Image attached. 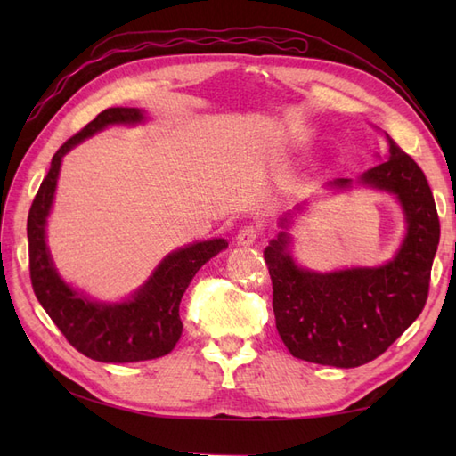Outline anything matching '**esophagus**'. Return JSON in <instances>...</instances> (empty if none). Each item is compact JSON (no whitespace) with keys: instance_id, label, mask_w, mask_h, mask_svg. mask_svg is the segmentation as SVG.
Returning a JSON list of instances; mask_svg holds the SVG:
<instances>
[{"instance_id":"1","label":"esophagus","mask_w":456,"mask_h":456,"mask_svg":"<svg viewBox=\"0 0 456 456\" xmlns=\"http://www.w3.org/2000/svg\"><path fill=\"white\" fill-rule=\"evenodd\" d=\"M258 235H260L258 227H255V225H247V227H243V229L239 231V235H237V245H240V247H250V245H255V243H256V239H258Z\"/></svg>"}]
</instances>
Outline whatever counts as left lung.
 <instances>
[{"label": "left lung", "mask_w": 456, "mask_h": 456, "mask_svg": "<svg viewBox=\"0 0 456 456\" xmlns=\"http://www.w3.org/2000/svg\"><path fill=\"white\" fill-rule=\"evenodd\" d=\"M362 183L398 196L408 235L380 268L319 274L296 266L280 233L265 250L276 329L288 351L307 362L354 368L374 361L423 312L441 225L431 188L410 154L390 139V159L368 168ZM351 180L338 178L345 188Z\"/></svg>", "instance_id": "left-lung-1"}]
</instances>
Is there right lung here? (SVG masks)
Masks as SVG:
<instances>
[{
  "mask_svg": "<svg viewBox=\"0 0 456 456\" xmlns=\"http://www.w3.org/2000/svg\"><path fill=\"white\" fill-rule=\"evenodd\" d=\"M141 119L142 113L134 108H110L68 139L54 152L27 219L28 270L37 299L66 341L78 353L100 362H139L168 354L182 335L180 302L183 292L198 270L227 247V240L213 239L168 255L149 282L125 304L90 302L56 274L45 243V225L62 157L108 125L139 123Z\"/></svg>",
  "mask_w": 456,
  "mask_h": 456,
  "instance_id": "obj_1",
  "label": "right lung"
}]
</instances>
